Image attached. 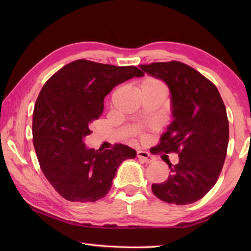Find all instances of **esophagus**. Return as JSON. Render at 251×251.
Instances as JSON below:
<instances>
[{"label": "esophagus", "mask_w": 251, "mask_h": 251, "mask_svg": "<svg viewBox=\"0 0 251 251\" xmlns=\"http://www.w3.org/2000/svg\"><path fill=\"white\" fill-rule=\"evenodd\" d=\"M137 157H138V158L143 159V161H145V163H147V164L152 163V161L155 160L154 157H152V156L150 154V152L144 151H137Z\"/></svg>", "instance_id": "1"}]
</instances>
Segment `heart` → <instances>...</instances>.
Returning a JSON list of instances; mask_svg holds the SVG:
<instances>
[{
  "instance_id": "1",
  "label": "heart",
  "mask_w": 251,
  "mask_h": 251,
  "mask_svg": "<svg viewBox=\"0 0 251 251\" xmlns=\"http://www.w3.org/2000/svg\"><path fill=\"white\" fill-rule=\"evenodd\" d=\"M152 84H160L158 80L156 79H152V78H147L144 80V82L141 85H152Z\"/></svg>"
}]
</instances>
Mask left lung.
Segmentation results:
<instances>
[{"label": "left lung", "mask_w": 251, "mask_h": 251, "mask_svg": "<svg viewBox=\"0 0 251 251\" xmlns=\"http://www.w3.org/2000/svg\"><path fill=\"white\" fill-rule=\"evenodd\" d=\"M141 69L161 79L171 93L173 122L152 151L178 152L164 182L152 184L160 201L188 205L201 199L217 182L229 141L227 112L217 87L193 67L180 62L151 63Z\"/></svg>", "instance_id": "1"}]
</instances>
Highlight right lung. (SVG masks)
Returning a JSON list of instances; mask_svg holds the SVG:
<instances>
[{
    "label": "right lung",
    "mask_w": 251,
    "mask_h": 251,
    "mask_svg": "<svg viewBox=\"0 0 251 251\" xmlns=\"http://www.w3.org/2000/svg\"><path fill=\"white\" fill-rule=\"evenodd\" d=\"M144 73L135 66H114L85 59L62 67L42 88L33 113V145L42 172L62 197L93 202L105 197L123 161L136 151L123 144L95 151L84 139L92 134L104 99L122 83Z\"/></svg>",
    "instance_id": "obj_1"
}]
</instances>
